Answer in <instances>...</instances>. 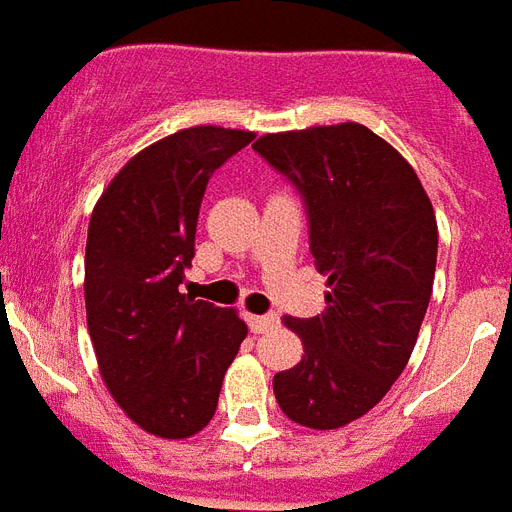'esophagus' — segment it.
<instances>
[{
    "label": "esophagus",
    "instance_id": "1",
    "mask_svg": "<svg viewBox=\"0 0 512 512\" xmlns=\"http://www.w3.org/2000/svg\"><path fill=\"white\" fill-rule=\"evenodd\" d=\"M247 323L255 334H265V331L278 326V318L276 315H247Z\"/></svg>",
    "mask_w": 512,
    "mask_h": 512
}]
</instances>
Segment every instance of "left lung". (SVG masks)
Returning <instances> with one entry per match:
<instances>
[{
	"label": "left lung",
	"instance_id": "1",
	"mask_svg": "<svg viewBox=\"0 0 512 512\" xmlns=\"http://www.w3.org/2000/svg\"><path fill=\"white\" fill-rule=\"evenodd\" d=\"M252 149L299 191L310 255L328 273L326 310L284 318L305 355L273 392L299 426L339 429L410 360L434 286V207L405 157L360 123L268 134Z\"/></svg>",
	"mask_w": 512,
	"mask_h": 512
}]
</instances>
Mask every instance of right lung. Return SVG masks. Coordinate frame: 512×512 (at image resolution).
Listing matches in <instances>:
<instances>
[{"label":"right lung","instance_id":"add662e5","mask_svg":"<svg viewBox=\"0 0 512 512\" xmlns=\"http://www.w3.org/2000/svg\"><path fill=\"white\" fill-rule=\"evenodd\" d=\"M255 139L197 126L126 162L99 197L86 239V323L99 373L128 418L162 439L210 423L247 336L236 310L181 294L207 181Z\"/></svg>","mask_w":512,"mask_h":512}]
</instances>
